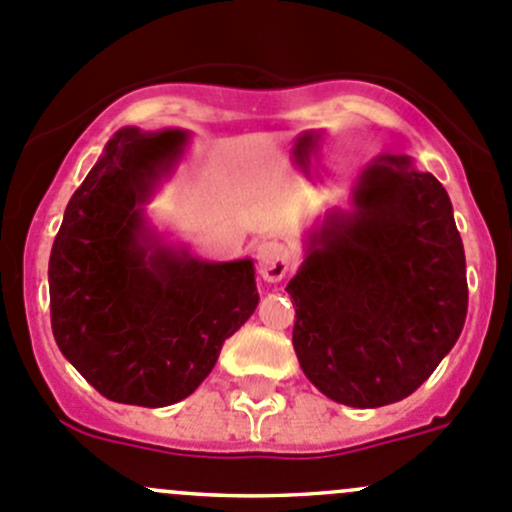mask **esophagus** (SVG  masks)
Returning <instances> with one entry per match:
<instances>
[{
    "mask_svg": "<svg viewBox=\"0 0 512 512\" xmlns=\"http://www.w3.org/2000/svg\"><path fill=\"white\" fill-rule=\"evenodd\" d=\"M256 261H258V273L263 276V281L278 283L288 271H291V254L283 244L278 241H261L256 246Z\"/></svg>",
    "mask_w": 512,
    "mask_h": 512,
    "instance_id": "34e87169",
    "label": "esophagus"
}]
</instances>
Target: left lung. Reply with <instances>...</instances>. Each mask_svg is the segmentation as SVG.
Segmentation results:
<instances>
[{
  "label": "left lung",
  "instance_id": "8db88e82",
  "mask_svg": "<svg viewBox=\"0 0 512 512\" xmlns=\"http://www.w3.org/2000/svg\"><path fill=\"white\" fill-rule=\"evenodd\" d=\"M286 291L293 351L323 396L351 408L411 396L468 313L465 251L443 184L406 154L373 159L351 209L308 231Z\"/></svg>",
  "mask_w": 512,
  "mask_h": 512
}]
</instances>
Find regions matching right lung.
<instances>
[{
	"instance_id": "obj_1",
	"label": "right lung",
	"mask_w": 512,
	"mask_h": 512,
	"mask_svg": "<svg viewBox=\"0 0 512 512\" xmlns=\"http://www.w3.org/2000/svg\"><path fill=\"white\" fill-rule=\"evenodd\" d=\"M186 144L181 129L116 131L69 199L49 256L54 341L114 403L184 401L258 306L251 258L199 261L146 219Z\"/></svg>"
}]
</instances>
